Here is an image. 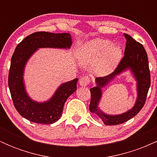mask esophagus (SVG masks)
Masks as SVG:
<instances>
[{"instance_id": "esophagus-1", "label": "esophagus", "mask_w": 157, "mask_h": 157, "mask_svg": "<svg viewBox=\"0 0 157 157\" xmlns=\"http://www.w3.org/2000/svg\"><path fill=\"white\" fill-rule=\"evenodd\" d=\"M90 83V79L88 77H82L79 80V84L81 86H87Z\"/></svg>"}]
</instances>
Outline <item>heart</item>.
<instances>
[{
	"label": "heart",
	"mask_w": 157,
	"mask_h": 157,
	"mask_svg": "<svg viewBox=\"0 0 157 157\" xmlns=\"http://www.w3.org/2000/svg\"><path fill=\"white\" fill-rule=\"evenodd\" d=\"M122 57V51L120 45L105 39L97 38L88 41L79 51L81 63H95L97 71L104 75L112 72L120 63Z\"/></svg>",
	"instance_id": "b5f03b06"
}]
</instances>
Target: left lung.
Wrapping results in <instances>:
<instances>
[{"mask_svg":"<svg viewBox=\"0 0 157 157\" xmlns=\"http://www.w3.org/2000/svg\"><path fill=\"white\" fill-rule=\"evenodd\" d=\"M126 40L125 54L117 68L112 74L104 77L95 78L96 86L90 89L91 102L89 110L102 120L105 125H115L122 124L136 116L142 109L146 100L151 85V75L148 60L145 48L130 35L123 34ZM129 71L136 81L137 99L133 107L120 115H109L100 109L99 102L102 96L101 89L107 86L121 73Z\"/></svg>","mask_w":157,"mask_h":157,"instance_id":"1","label":"left lung"}]
</instances>
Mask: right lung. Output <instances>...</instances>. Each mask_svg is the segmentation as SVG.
Masks as SVG:
<instances>
[{
    "label": "right lung",
    "instance_id": "right-lung-1",
    "mask_svg": "<svg viewBox=\"0 0 157 157\" xmlns=\"http://www.w3.org/2000/svg\"><path fill=\"white\" fill-rule=\"evenodd\" d=\"M72 44L70 33H50L38 32L27 36L15 48L12 57L9 88L16 110L29 121L40 124L55 123L62 115L66 100L76 91L78 78L61 83L52 97L44 102L32 100L27 93L24 72L32 56L39 48L69 49Z\"/></svg>",
    "mask_w": 157,
    "mask_h": 157
}]
</instances>
